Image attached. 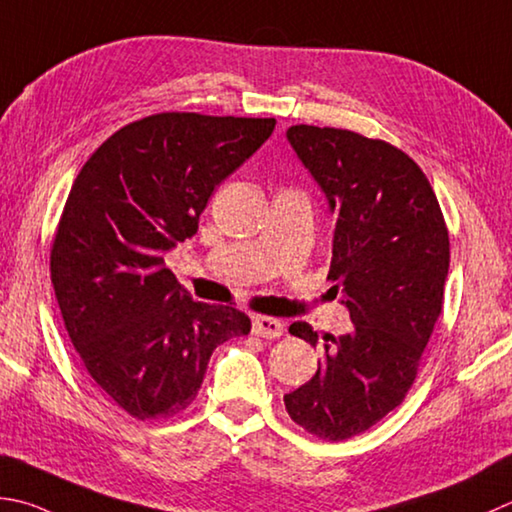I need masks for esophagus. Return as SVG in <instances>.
<instances>
[{
  "mask_svg": "<svg viewBox=\"0 0 512 512\" xmlns=\"http://www.w3.org/2000/svg\"><path fill=\"white\" fill-rule=\"evenodd\" d=\"M253 335L264 339H277L284 335V324L275 317H257L253 322Z\"/></svg>",
  "mask_w": 512,
  "mask_h": 512,
  "instance_id": "obj_1",
  "label": "esophagus"
}]
</instances>
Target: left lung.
I'll list each match as a JSON object with an SVG mask.
<instances>
[{
	"label": "left lung",
	"mask_w": 512,
	"mask_h": 512,
	"mask_svg": "<svg viewBox=\"0 0 512 512\" xmlns=\"http://www.w3.org/2000/svg\"><path fill=\"white\" fill-rule=\"evenodd\" d=\"M286 137L335 213L328 279L344 288L355 328L324 335V362L284 404L310 435L342 442L395 410L415 382L444 308L448 228L402 148L330 126H290ZM288 330L317 346L310 324Z\"/></svg>",
	"instance_id": "1"
}]
</instances>
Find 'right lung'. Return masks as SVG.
Segmentation results:
<instances>
[{"label":"right lung","instance_id":"right-lung-1","mask_svg":"<svg viewBox=\"0 0 512 512\" xmlns=\"http://www.w3.org/2000/svg\"><path fill=\"white\" fill-rule=\"evenodd\" d=\"M273 128V117L148 115L110 135L70 188L50 282L88 375L130 417L182 413L213 350L250 333L239 310L195 302L164 253L197 233L213 190Z\"/></svg>","mask_w":512,"mask_h":512}]
</instances>
